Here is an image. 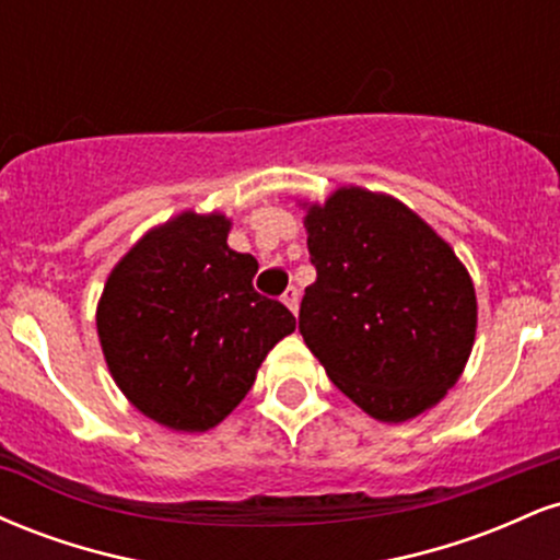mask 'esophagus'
<instances>
[{"label": "esophagus", "instance_id": "34e87169", "mask_svg": "<svg viewBox=\"0 0 560 560\" xmlns=\"http://www.w3.org/2000/svg\"><path fill=\"white\" fill-rule=\"evenodd\" d=\"M281 302H284L289 311H292L294 316H298V311H300V292H298V287H287V292L281 294Z\"/></svg>", "mask_w": 560, "mask_h": 560}]
</instances>
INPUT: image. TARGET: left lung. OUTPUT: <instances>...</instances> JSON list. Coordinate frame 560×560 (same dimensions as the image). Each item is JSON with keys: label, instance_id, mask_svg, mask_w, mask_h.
Returning <instances> with one entry per match:
<instances>
[{"label": "left lung", "instance_id": "obj_1", "mask_svg": "<svg viewBox=\"0 0 560 560\" xmlns=\"http://www.w3.org/2000/svg\"><path fill=\"white\" fill-rule=\"evenodd\" d=\"M316 281L300 334L334 387L378 421L429 410L464 374L477 334L466 266L400 199L342 186L305 215Z\"/></svg>", "mask_w": 560, "mask_h": 560}]
</instances>
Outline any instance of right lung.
<instances>
[{"label":"right lung","instance_id":"obj_1","mask_svg":"<svg viewBox=\"0 0 560 560\" xmlns=\"http://www.w3.org/2000/svg\"><path fill=\"white\" fill-rule=\"evenodd\" d=\"M231 221L195 210L147 231L107 276L96 334L120 392L147 419L208 432L244 400L298 320L255 292L258 260L229 247Z\"/></svg>","mask_w":560,"mask_h":560}]
</instances>
